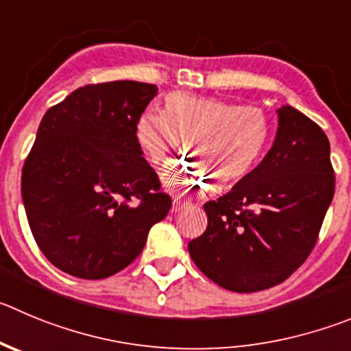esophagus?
<instances>
[{
	"label": "esophagus",
	"mask_w": 351,
	"mask_h": 351,
	"mask_svg": "<svg viewBox=\"0 0 351 351\" xmlns=\"http://www.w3.org/2000/svg\"><path fill=\"white\" fill-rule=\"evenodd\" d=\"M186 206H189V202L186 201H182V199H178L176 197L175 201H173V211H182V209H185Z\"/></svg>",
	"instance_id": "1"
}]
</instances>
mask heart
<instances>
[{"label":"heart","mask_w":351,"mask_h":351,"mask_svg":"<svg viewBox=\"0 0 351 351\" xmlns=\"http://www.w3.org/2000/svg\"><path fill=\"white\" fill-rule=\"evenodd\" d=\"M270 138V117L258 106H241L211 97L169 93L160 112L136 119L135 140L152 166H165L183 142L192 149L186 165L165 175L175 191L232 189L250 176Z\"/></svg>","instance_id":"obj_1"}]
</instances>
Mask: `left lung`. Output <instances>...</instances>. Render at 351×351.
<instances>
[{
    "instance_id": "left-lung-1",
    "label": "left lung",
    "mask_w": 351,
    "mask_h": 351,
    "mask_svg": "<svg viewBox=\"0 0 351 351\" xmlns=\"http://www.w3.org/2000/svg\"><path fill=\"white\" fill-rule=\"evenodd\" d=\"M260 165L228 194L204 204L208 227L189 242L199 270L234 293L284 282L312 253L334 197L330 145L317 123L291 106Z\"/></svg>"
}]
</instances>
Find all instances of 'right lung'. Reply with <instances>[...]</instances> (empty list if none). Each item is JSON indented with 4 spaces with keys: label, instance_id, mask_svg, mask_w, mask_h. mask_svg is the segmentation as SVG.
<instances>
[{
    "label": "right lung",
    "instance_id": "1",
    "mask_svg": "<svg viewBox=\"0 0 351 351\" xmlns=\"http://www.w3.org/2000/svg\"><path fill=\"white\" fill-rule=\"evenodd\" d=\"M156 84H86L50 107L22 168V201L36 244L80 279H106L142 253L171 197L135 140Z\"/></svg>",
    "mask_w": 351,
    "mask_h": 351
}]
</instances>
